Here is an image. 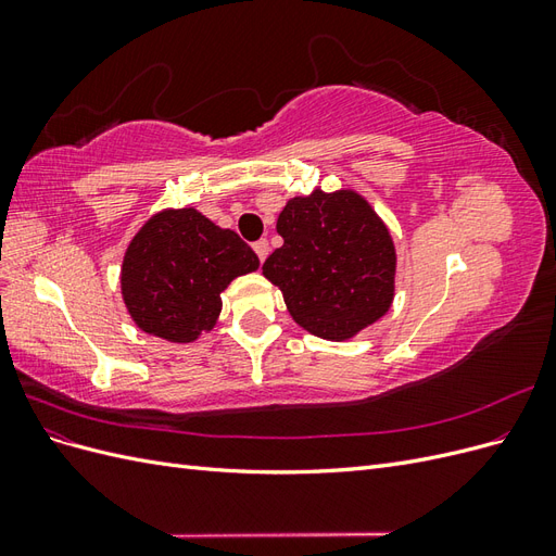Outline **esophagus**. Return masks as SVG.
<instances>
[{
    "instance_id": "1",
    "label": "esophagus",
    "mask_w": 556,
    "mask_h": 556,
    "mask_svg": "<svg viewBox=\"0 0 556 556\" xmlns=\"http://www.w3.org/2000/svg\"><path fill=\"white\" fill-rule=\"evenodd\" d=\"M252 248H255L260 262H264V260L268 257V241H266V239H260V241H257L255 245H252Z\"/></svg>"
}]
</instances>
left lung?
<instances>
[{
    "label": "left lung",
    "mask_w": 556,
    "mask_h": 556,
    "mask_svg": "<svg viewBox=\"0 0 556 556\" xmlns=\"http://www.w3.org/2000/svg\"><path fill=\"white\" fill-rule=\"evenodd\" d=\"M282 245L262 266L299 327L345 341L392 306L396 250L390 229L355 190L290 199L278 215Z\"/></svg>",
    "instance_id": "8db88e82"
}]
</instances>
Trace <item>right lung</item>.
<instances>
[{"label":"right lung","instance_id":"add662e5","mask_svg":"<svg viewBox=\"0 0 556 556\" xmlns=\"http://www.w3.org/2000/svg\"><path fill=\"white\" fill-rule=\"evenodd\" d=\"M257 266V255L237 231L217 227L197 208H166L127 245L123 301L141 331L192 343L213 329L227 285Z\"/></svg>","mask_w":556,"mask_h":556}]
</instances>
